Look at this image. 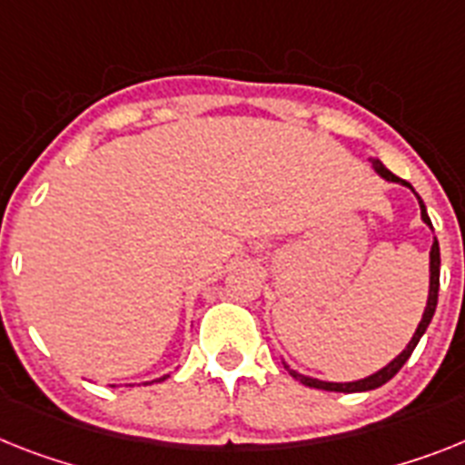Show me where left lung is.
I'll list each match as a JSON object with an SVG mask.
<instances>
[{
    "mask_svg": "<svg viewBox=\"0 0 465 465\" xmlns=\"http://www.w3.org/2000/svg\"><path fill=\"white\" fill-rule=\"evenodd\" d=\"M371 167L373 173L378 174V177H383L385 182H392V184H401L407 186V189L413 191V186L409 184V182H404V179H400L397 174H392L388 170V167L381 163L378 158H371ZM413 196L419 198V208H420V220L425 222V226H430L432 229V222L430 217H428V210H425V203L420 201V196L413 191ZM438 291H440V243L438 239H432V248H430V286H428V300H425V310H423V317H420L419 326H416V331H413L411 341L407 342V347L401 350L400 354H397L390 364H385L383 369H378L376 373H371V376L366 378H359V381H350V383H333V381H319V378H312V376H305V373L295 371V369H291V366L283 361V366L288 369V373H291L295 381H300L302 385H307V388H317V390H329V392H369V390H376L381 388V385H385L390 381V378L395 376L397 371H400L401 366L407 364V359L411 357V352L416 350V345H419V341L423 338L425 329H428V323L432 322V314H435V307H438Z\"/></svg>",
    "mask_w": 465,
    "mask_h": 465,
    "instance_id": "left-lung-1",
    "label": "left lung"
}]
</instances>
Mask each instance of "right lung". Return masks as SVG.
<instances>
[{"label":"right lung","instance_id":"1","mask_svg":"<svg viewBox=\"0 0 465 465\" xmlns=\"http://www.w3.org/2000/svg\"><path fill=\"white\" fill-rule=\"evenodd\" d=\"M167 376H170V373H167ZM167 376H163V378H153V381H151V383H160V381H165Z\"/></svg>","mask_w":465,"mask_h":465}]
</instances>
